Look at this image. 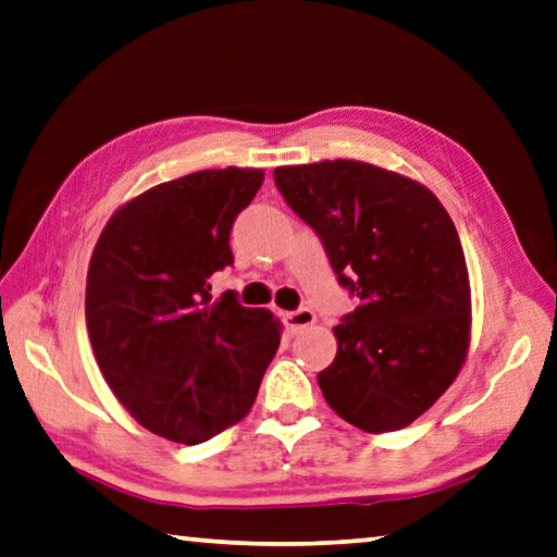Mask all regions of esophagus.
<instances>
[{"instance_id":"34e87169","label":"esophagus","mask_w":557,"mask_h":557,"mask_svg":"<svg viewBox=\"0 0 557 557\" xmlns=\"http://www.w3.org/2000/svg\"><path fill=\"white\" fill-rule=\"evenodd\" d=\"M282 319H285V326H287L292 333H297V331H301V329L311 326V323L317 321V313H313V311L307 309V307H301V309H295V311H285V313H282Z\"/></svg>"}]
</instances>
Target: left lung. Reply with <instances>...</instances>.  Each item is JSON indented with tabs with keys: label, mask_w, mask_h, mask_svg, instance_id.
<instances>
[{
	"label": "left lung",
	"mask_w": 557,
	"mask_h": 557,
	"mask_svg": "<svg viewBox=\"0 0 557 557\" xmlns=\"http://www.w3.org/2000/svg\"><path fill=\"white\" fill-rule=\"evenodd\" d=\"M289 209L319 236L356 311L319 372L329 407L362 431L419 419L458 375L470 343V282L453 219L426 187L358 160L277 168Z\"/></svg>",
	"instance_id": "1"
}]
</instances>
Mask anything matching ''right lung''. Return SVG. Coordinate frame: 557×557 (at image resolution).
<instances>
[{
    "label": "right lung",
    "instance_id": "1",
    "mask_svg": "<svg viewBox=\"0 0 557 557\" xmlns=\"http://www.w3.org/2000/svg\"><path fill=\"white\" fill-rule=\"evenodd\" d=\"M262 170H201L121 207L89 260L85 319L99 370L140 426L197 446L240 421L280 346V323L209 277L234 265L236 216Z\"/></svg>",
    "mask_w": 557,
    "mask_h": 557
}]
</instances>
